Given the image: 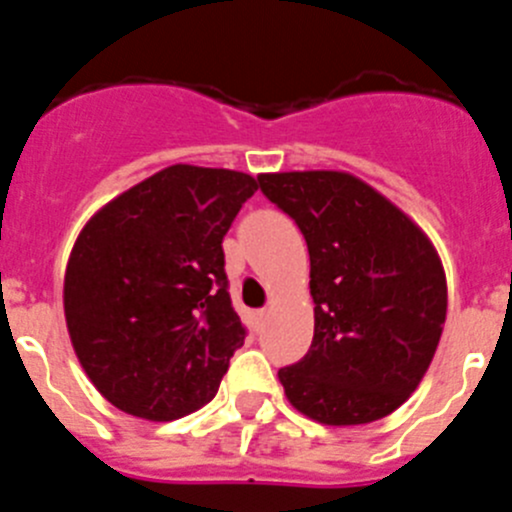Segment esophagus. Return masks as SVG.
<instances>
[{"mask_svg":"<svg viewBox=\"0 0 512 512\" xmlns=\"http://www.w3.org/2000/svg\"><path fill=\"white\" fill-rule=\"evenodd\" d=\"M266 318H269V312H266V310H256V312H253V323H256V328H264Z\"/></svg>","mask_w":512,"mask_h":512,"instance_id":"obj_1","label":"esophagus"}]
</instances>
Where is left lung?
Segmentation results:
<instances>
[{
  "label": "left lung",
  "mask_w": 512,
  "mask_h": 512,
  "mask_svg": "<svg viewBox=\"0 0 512 512\" xmlns=\"http://www.w3.org/2000/svg\"><path fill=\"white\" fill-rule=\"evenodd\" d=\"M261 192L302 230L315 333L279 369L287 400L325 425H361L408 400L446 320V274L428 235L346 171L261 174Z\"/></svg>",
  "instance_id": "8db88e82"
}]
</instances>
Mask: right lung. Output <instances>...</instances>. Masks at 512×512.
<instances>
[{
    "instance_id": "add662e5",
    "label": "right lung",
    "mask_w": 512,
    "mask_h": 512,
    "mask_svg": "<svg viewBox=\"0 0 512 512\" xmlns=\"http://www.w3.org/2000/svg\"><path fill=\"white\" fill-rule=\"evenodd\" d=\"M259 179L174 164L94 212L71 248L63 312L99 395L176 420L215 397L246 328L228 295L223 238Z\"/></svg>"
}]
</instances>
